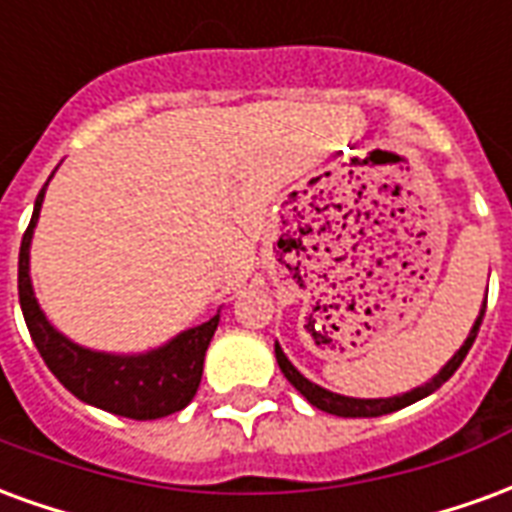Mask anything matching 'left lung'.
I'll use <instances>...</instances> for the list:
<instances>
[{
	"label": "left lung",
	"instance_id": "1",
	"mask_svg": "<svg viewBox=\"0 0 512 512\" xmlns=\"http://www.w3.org/2000/svg\"><path fill=\"white\" fill-rule=\"evenodd\" d=\"M488 299V296H485ZM483 315H485V304L483 310H480V318L474 321L472 332H469V337H466V343L461 345V351L452 356L447 365L441 367V373L433 381H428L425 386H417V389H411V392H406V395H397V397H381V400H359V397H343V395H334V392H329V389H323V386L312 384V381H307V378L301 376L296 367L290 365L288 356L282 354V348H274L277 351V362H279V370L285 373V378H288L290 384L299 389L301 395L310 400L312 406L321 408V411H326V414H337V417H381V414H392V411H397V408H406L411 406V403H417V400H422V397H428L430 392H436L444 381H450L452 373L461 367V362L466 359V354H469V348H472L474 337H477V332H480V323H483Z\"/></svg>",
	"mask_w": 512,
	"mask_h": 512
}]
</instances>
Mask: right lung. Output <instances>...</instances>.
<instances>
[{"label":"right lung","instance_id":"1","mask_svg":"<svg viewBox=\"0 0 512 512\" xmlns=\"http://www.w3.org/2000/svg\"><path fill=\"white\" fill-rule=\"evenodd\" d=\"M46 186L40 189L35 200L32 222L24 230L21 252H18V301H21L24 321L43 362L60 378V384L68 392L90 406L112 411L117 417L158 419L186 408L191 397L197 395L205 351L219 326V315H213L211 321H205L202 326L178 334L164 348L142 356L98 354V351H87L82 345L65 340L40 312L35 293H32V282H29V241L38 222Z\"/></svg>","mask_w":512,"mask_h":512}]
</instances>
